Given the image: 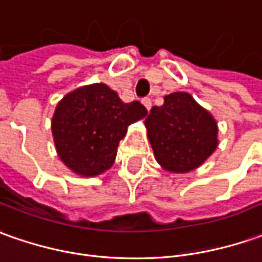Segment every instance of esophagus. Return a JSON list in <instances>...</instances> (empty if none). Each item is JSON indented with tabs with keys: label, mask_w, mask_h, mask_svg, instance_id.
I'll list each match as a JSON object with an SVG mask.
<instances>
[{
	"label": "esophagus",
	"mask_w": 262,
	"mask_h": 262,
	"mask_svg": "<svg viewBox=\"0 0 262 262\" xmlns=\"http://www.w3.org/2000/svg\"><path fill=\"white\" fill-rule=\"evenodd\" d=\"M143 105L145 106V108H147V111H150V110H151V106H152L151 99H150V98H144Z\"/></svg>",
	"instance_id": "obj_1"
}]
</instances>
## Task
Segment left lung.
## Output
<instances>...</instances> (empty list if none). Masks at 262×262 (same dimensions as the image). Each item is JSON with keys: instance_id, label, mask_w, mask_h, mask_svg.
Segmentation results:
<instances>
[{"instance_id": "1", "label": "left lung", "mask_w": 262, "mask_h": 262, "mask_svg": "<svg viewBox=\"0 0 262 262\" xmlns=\"http://www.w3.org/2000/svg\"><path fill=\"white\" fill-rule=\"evenodd\" d=\"M145 128L154 157L170 173L201 167L219 144L216 119L187 92L166 95L161 106L151 108Z\"/></svg>"}]
</instances>
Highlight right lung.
Here are the masks:
<instances>
[{
    "label": "right lung",
    "instance_id": "obj_1",
    "mask_svg": "<svg viewBox=\"0 0 262 262\" xmlns=\"http://www.w3.org/2000/svg\"><path fill=\"white\" fill-rule=\"evenodd\" d=\"M147 110L138 101L125 103L105 83L80 86L61 98L52 117V134L63 164L83 177L110 170L128 127Z\"/></svg>",
    "mask_w": 262,
    "mask_h": 262
}]
</instances>
